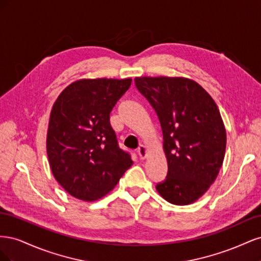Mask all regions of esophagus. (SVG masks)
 Here are the masks:
<instances>
[{
    "instance_id": "34e87169",
    "label": "esophagus",
    "mask_w": 261,
    "mask_h": 261,
    "mask_svg": "<svg viewBox=\"0 0 261 261\" xmlns=\"http://www.w3.org/2000/svg\"><path fill=\"white\" fill-rule=\"evenodd\" d=\"M137 153H138V156L140 158V159H145L147 155V148L143 145H140L137 149Z\"/></svg>"
}]
</instances>
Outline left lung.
Returning a JSON list of instances; mask_svg holds the SVG:
<instances>
[{
  "mask_svg": "<svg viewBox=\"0 0 261 261\" xmlns=\"http://www.w3.org/2000/svg\"><path fill=\"white\" fill-rule=\"evenodd\" d=\"M135 85L162 129L168 173L156 191L171 203H192L208 191L224 159L226 133L216 102L187 78L136 77Z\"/></svg>",
  "mask_w": 261,
  "mask_h": 261,
  "instance_id": "left-lung-1",
  "label": "left lung"
}]
</instances>
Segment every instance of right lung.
<instances>
[{"label": "right lung", "mask_w": 261, "mask_h": 261, "mask_svg": "<svg viewBox=\"0 0 261 261\" xmlns=\"http://www.w3.org/2000/svg\"><path fill=\"white\" fill-rule=\"evenodd\" d=\"M130 84V78L77 81L55 101L46 152L55 179L75 198H102L132 167L110 124V113Z\"/></svg>", "instance_id": "obj_1"}]
</instances>
